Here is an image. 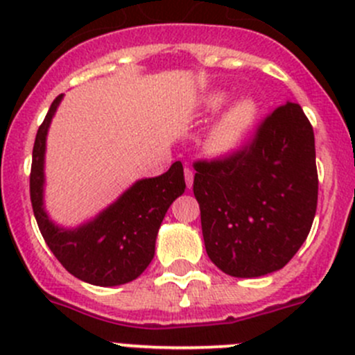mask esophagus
Instances as JSON below:
<instances>
[{"mask_svg":"<svg viewBox=\"0 0 355 355\" xmlns=\"http://www.w3.org/2000/svg\"><path fill=\"white\" fill-rule=\"evenodd\" d=\"M184 173H185V182H187V187L192 189V182H194V171H192L191 168H185Z\"/></svg>","mask_w":355,"mask_h":355,"instance_id":"esophagus-1","label":"esophagus"}]
</instances>
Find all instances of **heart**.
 <instances>
[{
  "label": "heart",
  "mask_w": 355,
  "mask_h": 355,
  "mask_svg": "<svg viewBox=\"0 0 355 355\" xmlns=\"http://www.w3.org/2000/svg\"><path fill=\"white\" fill-rule=\"evenodd\" d=\"M228 103V92L214 91L204 98L202 106L207 113H216ZM259 105L256 99L244 98L232 105L213 125L207 135V148L216 155H230L247 141L256 127Z\"/></svg>",
  "instance_id": "b5f03b06"
}]
</instances>
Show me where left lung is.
Instances as JSON below:
<instances>
[{
  "label": "left lung",
  "mask_w": 355,
  "mask_h": 355,
  "mask_svg": "<svg viewBox=\"0 0 355 355\" xmlns=\"http://www.w3.org/2000/svg\"><path fill=\"white\" fill-rule=\"evenodd\" d=\"M194 170L204 245L223 273L263 277L295 256L318 206L314 132L299 105L277 108L244 148Z\"/></svg>",
  "instance_id": "1"
}]
</instances>
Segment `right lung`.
Listing matches in <instances>:
<instances>
[{
  "instance_id": "1",
  "label": "right lung",
  "mask_w": 355,
  "mask_h": 355,
  "mask_svg": "<svg viewBox=\"0 0 355 355\" xmlns=\"http://www.w3.org/2000/svg\"><path fill=\"white\" fill-rule=\"evenodd\" d=\"M60 94L51 103L35 135L31 168V202L35 221L51 252L68 273L99 287L123 285L141 277L155 257L157 230L168 207L185 191L184 166L175 161L166 173L142 178L94 220L68 230L53 223L44 211L46 135Z\"/></svg>"
}]
</instances>
